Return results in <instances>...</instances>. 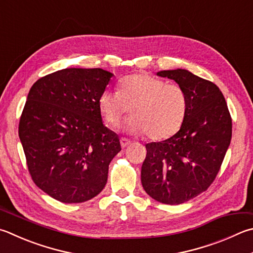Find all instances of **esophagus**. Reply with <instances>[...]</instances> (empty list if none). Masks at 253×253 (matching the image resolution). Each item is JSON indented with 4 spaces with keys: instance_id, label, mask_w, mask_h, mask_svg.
<instances>
[{
    "instance_id": "1",
    "label": "esophagus",
    "mask_w": 253,
    "mask_h": 253,
    "mask_svg": "<svg viewBox=\"0 0 253 253\" xmlns=\"http://www.w3.org/2000/svg\"><path fill=\"white\" fill-rule=\"evenodd\" d=\"M130 140L127 139V138H121V146L123 147V148H125V147H127L128 145L130 144Z\"/></svg>"
}]
</instances>
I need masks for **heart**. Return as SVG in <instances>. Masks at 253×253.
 Returning <instances> with one entry per match:
<instances>
[{
    "instance_id": "heart-1",
    "label": "heart",
    "mask_w": 253,
    "mask_h": 253,
    "mask_svg": "<svg viewBox=\"0 0 253 253\" xmlns=\"http://www.w3.org/2000/svg\"><path fill=\"white\" fill-rule=\"evenodd\" d=\"M125 129L135 135L146 134L159 140L172 136L185 121L188 99L180 86L168 84L148 74L123 77L119 90H105L98 98L104 121L115 127L130 112Z\"/></svg>"
}]
</instances>
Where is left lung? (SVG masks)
<instances>
[{"mask_svg":"<svg viewBox=\"0 0 253 253\" xmlns=\"http://www.w3.org/2000/svg\"><path fill=\"white\" fill-rule=\"evenodd\" d=\"M185 90L187 114L170 138L146 145L141 185L151 198L180 205L208 189L223 162L232 135L230 113L221 90L182 68L160 71Z\"/></svg>","mask_w":253,"mask_h":253,"instance_id":"obj_1","label":"left lung"}]
</instances>
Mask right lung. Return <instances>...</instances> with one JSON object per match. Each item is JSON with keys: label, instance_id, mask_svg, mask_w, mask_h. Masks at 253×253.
Instances as JSON below:
<instances>
[{"label": "right lung", "instance_id": "1", "mask_svg": "<svg viewBox=\"0 0 253 253\" xmlns=\"http://www.w3.org/2000/svg\"><path fill=\"white\" fill-rule=\"evenodd\" d=\"M113 76L102 68H65L36 81L27 95L18 125L27 167L35 185L61 203L97 196L122 150L98 109Z\"/></svg>", "mask_w": 253, "mask_h": 253}]
</instances>
